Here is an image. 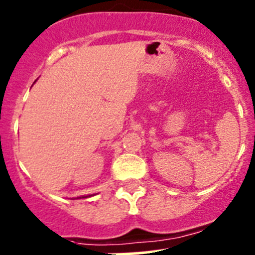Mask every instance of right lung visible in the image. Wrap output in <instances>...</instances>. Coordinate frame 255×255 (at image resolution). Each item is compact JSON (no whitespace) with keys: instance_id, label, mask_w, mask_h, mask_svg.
<instances>
[{"instance_id":"obj_1","label":"right lung","mask_w":255,"mask_h":255,"mask_svg":"<svg viewBox=\"0 0 255 255\" xmlns=\"http://www.w3.org/2000/svg\"><path fill=\"white\" fill-rule=\"evenodd\" d=\"M90 196H91V195H89V196H79L78 199H85V197H90Z\"/></svg>"}]
</instances>
